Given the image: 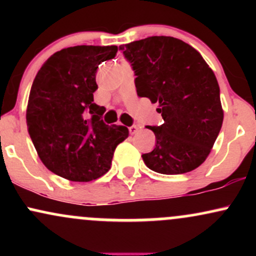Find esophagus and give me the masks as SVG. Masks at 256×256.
<instances>
[{
	"label": "esophagus",
	"instance_id": "34e87169",
	"mask_svg": "<svg viewBox=\"0 0 256 256\" xmlns=\"http://www.w3.org/2000/svg\"><path fill=\"white\" fill-rule=\"evenodd\" d=\"M128 131H130L131 134H134L138 131V128L136 125H132V126H130V128H128Z\"/></svg>",
	"mask_w": 256,
	"mask_h": 256
}]
</instances>
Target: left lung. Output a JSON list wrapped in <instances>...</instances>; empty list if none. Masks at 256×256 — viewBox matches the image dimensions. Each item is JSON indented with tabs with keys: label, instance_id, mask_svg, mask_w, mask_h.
Masks as SVG:
<instances>
[{
	"label": "left lung",
	"instance_id": "obj_1",
	"mask_svg": "<svg viewBox=\"0 0 256 256\" xmlns=\"http://www.w3.org/2000/svg\"><path fill=\"white\" fill-rule=\"evenodd\" d=\"M134 71L140 98L158 104L164 124L146 126L156 144L143 154L162 174L198 168L212 150L224 119L216 74L201 54L174 37L152 36L119 46Z\"/></svg>",
	"mask_w": 256,
	"mask_h": 256
}]
</instances>
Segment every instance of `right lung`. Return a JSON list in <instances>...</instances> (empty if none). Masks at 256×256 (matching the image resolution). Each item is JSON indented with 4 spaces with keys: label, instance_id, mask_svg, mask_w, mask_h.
I'll use <instances>...</instances> for the list:
<instances>
[{
    "label": "right lung",
    "instance_id": "obj_1",
    "mask_svg": "<svg viewBox=\"0 0 256 256\" xmlns=\"http://www.w3.org/2000/svg\"><path fill=\"white\" fill-rule=\"evenodd\" d=\"M116 52V46L64 48L43 64L32 83L28 134L44 166L64 179L102 177L110 171L116 146L128 136L125 126L106 125V108L94 104L98 64Z\"/></svg>",
    "mask_w": 256,
    "mask_h": 256
}]
</instances>
